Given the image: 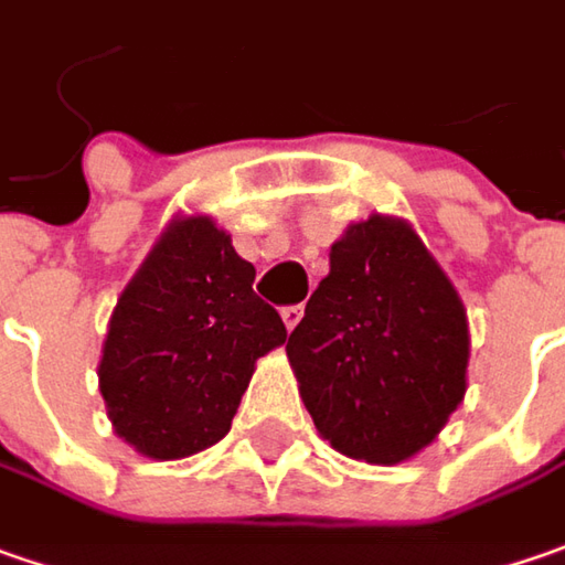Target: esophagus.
Returning <instances> with one entry per match:
<instances>
[{
    "label": "esophagus",
    "instance_id": "1",
    "mask_svg": "<svg viewBox=\"0 0 565 565\" xmlns=\"http://www.w3.org/2000/svg\"><path fill=\"white\" fill-rule=\"evenodd\" d=\"M281 319H284V326H287V329H297V322L303 319V303H297V307H284Z\"/></svg>",
    "mask_w": 565,
    "mask_h": 565
}]
</instances>
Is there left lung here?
<instances>
[{
    "label": "left lung",
    "instance_id": "8db88e82",
    "mask_svg": "<svg viewBox=\"0 0 565 565\" xmlns=\"http://www.w3.org/2000/svg\"><path fill=\"white\" fill-rule=\"evenodd\" d=\"M329 258L331 271L287 338L300 395L338 452L405 461L465 398V307L402 221H360Z\"/></svg>",
    "mask_w": 565,
    "mask_h": 565
}]
</instances>
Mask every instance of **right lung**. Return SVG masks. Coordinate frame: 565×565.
<instances>
[{"instance_id": "1", "label": "right lung", "mask_w": 565, "mask_h": 565, "mask_svg": "<svg viewBox=\"0 0 565 565\" xmlns=\"http://www.w3.org/2000/svg\"><path fill=\"white\" fill-rule=\"evenodd\" d=\"M256 268L209 217L167 227L113 309L100 395L116 433L148 458H185L227 436L258 356L284 344Z\"/></svg>"}]
</instances>
